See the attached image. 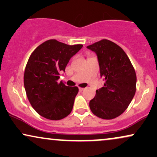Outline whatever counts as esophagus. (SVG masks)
I'll return each instance as SVG.
<instances>
[{
    "label": "esophagus",
    "instance_id": "esophagus-1",
    "mask_svg": "<svg viewBox=\"0 0 157 157\" xmlns=\"http://www.w3.org/2000/svg\"><path fill=\"white\" fill-rule=\"evenodd\" d=\"M84 90V88H79V91H82Z\"/></svg>",
    "mask_w": 157,
    "mask_h": 157
}]
</instances>
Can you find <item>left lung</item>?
<instances>
[{"label":"left lung","mask_w":157,"mask_h":157,"mask_svg":"<svg viewBox=\"0 0 157 157\" xmlns=\"http://www.w3.org/2000/svg\"><path fill=\"white\" fill-rule=\"evenodd\" d=\"M94 52L100 66L104 86L97 90L89 102L94 115L111 120L121 115L128 107L136 92V72L128 57L118 45L109 40H102L88 46Z\"/></svg>","instance_id":"8db88e82"}]
</instances>
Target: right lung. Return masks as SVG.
<instances>
[{
    "label": "right lung",
    "instance_id": "right-lung-1",
    "mask_svg": "<svg viewBox=\"0 0 157 157\" xmlns=\"http://www.w3.org/2000/svg\"><path fill=\"white\" fill-rule=\"evenodd\" d=\"M82 47L81 44L69 46L56 40H48L30 55L23 82L29 101L40 116L59 120L72 111L78 88L66 86L57 81L70 59Z\"/></svg>",
    "mask_w": 157,
    "mask_h": 157
}]
</instances>
